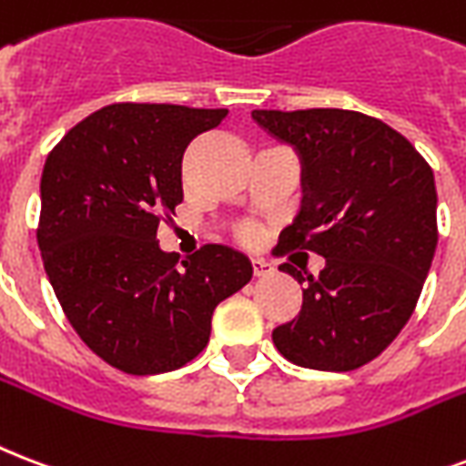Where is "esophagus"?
Wrapping results in <instances>:
<instances>
[{"instance_id":"obj_1","label":"esophagus","mask_w":466,"mask_h":466,"mask_svg":"<svg viewBox=\"0 0 466 466\" xmlns=\"http://www.w3.org/2000/svg\"><path fill=\"white\" fill-rule=\"evenodd\" d=\"M251 268H254V276H271L273 264H268L266 258H251Z\"/></svg>"}]
</instances>
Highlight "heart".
I'll return each mask as SVG.
<instances>
[{"mask_svg": "<svg viewBox=\"0 0 466 466\" xmlns=\"http://www.w3.org/2000/svg\"><path fill=\"white\" fill-rule=\"evenodd\" d=\"M251 234H254V229H251V227H247V229L241 232V237H244V239H251Z\"/></svg>", "mask_w": 466, "mask_h": 466, "instance_id": "heart-1", "label": "heart"}]
</instances>
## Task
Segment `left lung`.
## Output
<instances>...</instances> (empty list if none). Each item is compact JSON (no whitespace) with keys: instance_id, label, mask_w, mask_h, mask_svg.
<instances>
[{"instance_id":"8db88e82","label":"left lung","mask_w":466,"mask_h":466,"mask_svg":"<svg viewBox=\"0 0 466 466\" xmlns=\"http://www.w3.org/2000/svg\"><path fill=\"white\" fill-rule=\"evenodd\" d=\"M251 116L296 147L303 163V208L273 251L325 258L319 276L280 264L305 289L300 312L273 329V344L298 367H364L399 337L431 271L432 168L403 134L361 112L254 109Z\"/></svg>"}]
</instances>
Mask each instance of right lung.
Wrapping results in <instances>:
<instances>
[{"label": "right lung", "instance_id": "add662e5", "mask_svg": "<svg viewBox=\"0 0 466 466\" xmlns=\"http://www.w3.org/2000/svg\"><path fill=\"white\" fill-rule=\"evenodd\" d=\"M227 109L122 102L53 147L41 176L35 239L60 308L99 360L151 376L193 361L212 312L251 280L239 251L205 244L186 261L156 232L183 202L187 144Z\"/></svg>", "mask_w": 466, "mask_h": 466}]
</instances>
